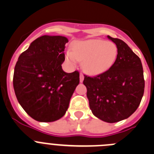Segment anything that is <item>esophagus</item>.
<instances>
[{"label":"esophagus","mask_w":154,"mask_h":154,"mask_svg":"<svg viewBox=\"0 0 154 154\" xmlns=\"http://www.w3.org/2000/svg\"><path fill=\"white\" fill-rule=\"evenodd\" d=\"M80 82H82L83 80H84V75L82 74V73H80Z\"/></svg>","instance_id":"esophagus-1"}]
</instances>
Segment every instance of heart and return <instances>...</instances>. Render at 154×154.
<instances>
[{"label":"heart","instance_id":"heart-1","mask_svg":"<svg viewBox=\"0 0 154 154\" xmlns=\"http://www.w3.org/2000/svg\"><path fill=\"white\" fill-rule=\"evenodd\" d=\"M118 56L116 45L103 39H90L73 43L72 51L66 53V59L71 64L82 61V66L87 74L98 75L108 71Z\"/></svg>","mask_w":154,"mask_h":154}]
</instances>
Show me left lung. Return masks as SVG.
<instances>
[{"mask_svg": "<svg viewBox=\"0 0 154 154\" xmlns=\"http://www.w3.org/2000/svg\"><path fill=\"white\" fill-rule=\"evenodd\" d=\"M108 38L115 43L118 56L113 66L95 77L85 75L83 84L93 115L108 123L129 118L137 109L144 91L140 59L123 40Z\"/></svg>", "mask_w": 154, "mask_h": 154, "instance_id": "obj_1", "label": "left lung"}]
</instances>
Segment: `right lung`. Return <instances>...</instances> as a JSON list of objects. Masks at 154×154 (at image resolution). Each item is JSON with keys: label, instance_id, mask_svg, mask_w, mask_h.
<instances>
[{"label": "right lung", "instance_id": "obj_1", "mask_svg": "<svg viewBox=\"0 0 154 154\" xmlns=\"http://www.w3.org/2000/svg\"><path fill=\"white\" fill-rule=\"evenodd\" d=\"M69 40L63 36L44 35L30 43L18 58L13 85L18 102L39 122H53L64 116L79 84V72L62 69Z\"/></svg>", "mask_w": 154, "mask_h": 154}]
</instances>
